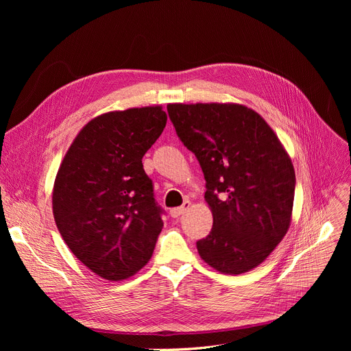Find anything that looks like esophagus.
<instances>
[{
	"mask_svg": "<svg viewBox=\"0 0 351 351\" xmlns=\"http://www.w3.org/2000/svg\"><path fill=\"white\" fill-rule=\"evenodd\" d=\"M189 208H191V202H189V200H185V202H183V205H182V206L175 208V209H172V210H171V216H172V217H179L180 215L185 213Z\"/></svg>",
	"mask_w": 351,
	"mask_h": 351,
	"instance_id": "1",
	"label": "esophagus"
}]
</instances>
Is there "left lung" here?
Returning <instances> with one entry per match:
<instances>
[{"instance_id":"1","label":"left lung","mask_w":351,"mask_h":351,"mask_svg":"<svg viewBox=\"0 0 351 351\" xmlns=\"http://www.w3.org/2000/svg\"><path fill=\"white\" fill-rule=\"evenodd\" d=\"M176 135L195 154L213 213L196 242L210 267L241 274L259 266L285 237L296 175L266 121L237 104H169Z\"/></svg>"}]
</instances>
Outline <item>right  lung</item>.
I'll return each mask as SVG.
<instances>
[{
    "instance_id": "1",
    "label": "right lung",
    "mask_w": 351,
    "mask_h": 351,
    "mask_svg": "<svg viewBox=\"0 0 351 351\" xmlns=\"http://www.w3.org/2000/svg\"><path fill=\"white\" fill-rule=\"evenodd\" d=\"M166 119L160 106L97 117L60 166L52 193L55 223L71 252L104 279H128L154 253L163 209L142 158Z\"/></svg>"
}]
</instances>
